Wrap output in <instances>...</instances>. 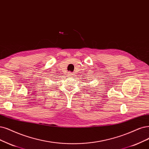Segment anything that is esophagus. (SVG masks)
<instances>
[{"label": "esophagus", "mask_w": 149, "mask_h": 149, "mask_svg": "<svg viewBox=\"0 0 149 149\" xmlns=\"http://www.w3.org/2000/svg\"><path fill=\"white\" fill-rule=\"evenodd\" d=\"M74 75V73L70 72H68V76H69V77H73Z\"/></svg>", "instance_id": "34e87169"}]
</instances>
